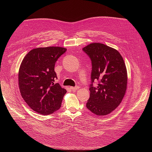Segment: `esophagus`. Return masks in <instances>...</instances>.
I'll use <instances>...</instances> for the list:
<instances>
[{
    "label": "esophagus",
    "mask_w": 152,
    "mask_h": 152,
    "mask_svg": "<svg viewBox=\"0 0 152 152\" xmlns=\"http://www.w3.org/2000/svg\"><path fill=\"white\" fill-rule=\"evenodd\" d=\"M79 89V86L71 87V89H72L73 91H77Z\"/></svg>",
    "instance_id": "obj_1"
}]
</instances>
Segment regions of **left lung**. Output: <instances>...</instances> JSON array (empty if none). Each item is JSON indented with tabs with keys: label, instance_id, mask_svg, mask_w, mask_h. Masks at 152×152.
Masks as SVG:
<instances>
[{
	"label": "left lung",
	"instance_id": "left-lung-1",
	"mask_svg": "<svg viewBox=\"0 0 152 152\" xmlns=\"http://www.w3.org/2000/svg\"><path fill=\"white\" fill-rule=\"evenodd\" d=\"M91 61L90 97L86 107L97 115H106L120 104L125 95L127 76L124 59L117 50L100 43L82 49ZM98 86H93L94 80Z\"/></svg>",
	"mask_w": 152,
	"mask_h": 152
}]
</instances>
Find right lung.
<instances>
[{
    "mask_svg": "<svg viewBox=\"0 0 152 152\" xmlns=\"http://www.w3.org/2000/svg\"><path fill=\"white\" fill-rule=\"evenodd\" d=\"M66 49L39 48L31 50L23 59L18 73L20 93L29 107L44 115L61 107L66 89L58 83L54 66Z\"/></svg>",
    "mask_w": 152,
    "mask_h": 152,
    "instance_id": "obj_1",
    "label": "right lung"
}]
</instances>
